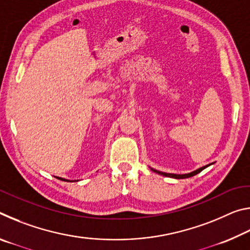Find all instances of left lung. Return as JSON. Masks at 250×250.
Wrapping results in <instances>:
<instances>
[{
  "mask_svg": "<svg viewBox=\"0 0 250 250\" xmlns=\"http://www.w3.org/2000/svg\"><path fill=\"white\" fill-rule=\"evenodd\" d=\"M208 167V166L203 167H201V168H198V170H196V171L188 173V174H182V175H181V174H171V173H164V172H160V171H156V170H152V171L155 172V173H159V174H161V175H164V176L174 177V179H186V177H191V176H194V175L198 174V173L202 172V171L204 170V168H205V167Z\"/></svg>",
  "mask_w": 250,
  "mask_h": 250,
  "instance_id": "obj_1",
  "label": "left lung"
}]
</instances>
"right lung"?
<instances>
[{
  "label": "right lung",
  "instance_id": "add662e5",
  "mask_svg": "<svg viewBox=\"0 0 250 250\" xmlns=\"http://www.w3.org/2000/svg\"><path fill=\"white\" fill-rule=\"evenodd\" d=\"M57 179H59V180H62V181H67V180H64V179H62V177H57ZM68 182V181H67Z\"/></svg>",
  "mask_w": 250,
  "mask_h": 250
}]
</instances>
